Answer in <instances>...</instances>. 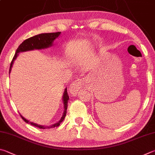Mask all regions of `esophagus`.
<instances>
[{
    "instance_id": "esophagus-1",
    "label": "esophagus",
    "mask_w": 155,
    "mask_h": 155,
    "mask_svg": "<svg viewBox=\"0 0 155 155\" xmlns=\"http://www.w3.org/2000/svg\"><path fill=\"white\" fill-rule=\"evenodd\" d=\"M85 80L83 79H79L75 80L74 82H73L71 84L69 87V93L73 94V95H75V94L78 93V91H80V89L83 88L84 85Z\"/></svg>"
}]
</instances>
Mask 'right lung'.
Listing matches in <instances>:
<instances>
[{
	"label": "right lung",
	"instance_id": "obj_1",
	"mask_svg": "<svg viewBox=\"0 0 155 155\" xmlns=\"http://www.w3.org/2000/svg\"><path fill=\"white\" fill-rule=\"evenodd\" d=\"M61 33V32H51V33H42V34L35 35L34 37H30L28 39L24 40V41L21 43L20 45H19V47L18 48L17 50H16L15 55L13 56L12 61L11 62V64H10L9 73L11 72V70H12V67L13 64V62H14L16 58H17L19 52L29 51V50H41V49H45V48L50 47V46L52 45L54 41L59 36ZM69 95H68L67 88H65L64 94H63V97H62V101H63V104H64L63 114H62V116L61 117V120H60L58 123H56L54 124H52V125H50V126L39 125V124L31 123V122H29L28 120H27L26 118H24L23 116L20 114V115L21 117V118L24 120V121H25L26 123L31 124V125L38 127L39 129H45L54 128V127H58L60 125V124L63 121L65 116H66L67 104H68V101H69Z\"/></svg>",
	"mask_w": 155,
	"mask_h": 155
}]
</instances>
